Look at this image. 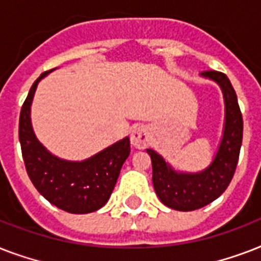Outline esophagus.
I'll list each match as a JSON object with an SVG mask.
<instances>
[{"label":"esophagus","instance_id":"esophagus-1","mask_svg":"<svg viewBox=\"0 0 261 261\" xmlns=\"http://www.w3.org/2000/svg\"><path fill=\"white\" fill-rule=\"evenodd\" d=\"M150 142V133L145 126L137 127L131 133V143L138 149H145Z\"/></svg>","mask_w":261,"mask_h":261}]
</instances>
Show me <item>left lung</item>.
<instances>
[{"label": "left lung", "instance_id": "1", "mask_svg": "<svg viewBox=\"0 0 261 261\" xmlns=\"http://www.w3.org/2000/svg\"><path fill=\"white\" fill-rule=\"evenodd\" d=\"M202 75L222 88L226 122L222 142L214 161L200 173H177L154 150L147 149L153 167V186L165 206L178 211H192L214 202L225 192L234 176L243 143V115L230 81L221 71L207 70Z\"/></svg>", "mask_w": 261, "mask_h": 261}]
</instances>
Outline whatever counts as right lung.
Listing matches in <instances>:
<instances>
[{
    "label": "right lung",
    "mask_w": 261,
    "mask_h": 261,
    "mask_svg": "<svg viewBox=\"0 0 261 261\" xmlns=\"http://www.w3.org/2000/svg\"><path fill=\"white\" fill-rule=\"evenodd\" d=\"M44 71L32 84L21 107L18 139L27 173L35 188L50 203L71 214H88L110 199L123 163L130 154V138L107 147L83 163H70L50 154L35 137L31 126V102Z\"/></svg>",
    "instance_id": "right-lung-1"
}]
</instances>
